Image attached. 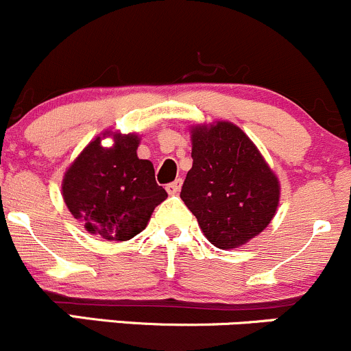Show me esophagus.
Instances as JSON below:
<instances>
[{"instance_id":"34e87169","label":"esophagus","mask_w":351,"mask_h":351,"mask_svg":"<svg viewBox=\"0 0 351 351\" xmlns=\"http://www.w3.org/2000/svg\"><path fill=\"white\" fill-rule=\"evenodd\" d=\"M182 180H175V182L173 183H169V185H166V191H168L169 195H176V193H180V190H182Z\"/></svg>"}]
</instances>
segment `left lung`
Returning a JSON list of instances; mask_svg holds the SVG:
<instances>
[{
    "mask_svg": "<svg viewBox=\"0 0 351 351\" xmlns=\"http://www.w3.org/2000/svg\"><path fill=\"white\" fill-rule=\"evenodd\" d=\"M191 158L180 197L208 242L235 249L271 223L279 180L241 128L227 121L191 128Z\"/></svg>",
    "mask_w": 351,
    "mask_h": 351,
    "instance_id": "left-lung-1",
    "label": "left lung"
}]
</instances>
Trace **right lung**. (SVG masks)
I'll list each match as a JSON object with an SVG mask.
<instances>
[{"mask_svg":"<svg viewBox=\"0 0 351 351\" xmlns=\"http://www.w3.org/2000/svg\"><path fill=\"white\" fill-rule=\"evenodd\" d=\"M138 134H114L110 147L99 136L65 171V205L90 234L129 241L145 230L153 210L168 197L156 183L153 163L138 158Z\"/></svg>","mask_w":351,"mask_h":351,"instance_id":"obj_1","label":"right lung"}]
</instances>
